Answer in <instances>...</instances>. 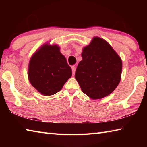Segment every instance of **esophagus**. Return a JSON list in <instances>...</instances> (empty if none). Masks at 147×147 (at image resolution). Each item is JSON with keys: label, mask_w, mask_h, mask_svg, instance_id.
I'll return each mask as SVG.
<instances>
[{"label": "esophagus", "mask_w": 147, "mask_h": 147, "mask_svg": "<svg viewBox=\"0 0 147 147\" xmlns=\"http://www.w3.org/2000/svg\"><path fill=\"white\" fill-rule=\"evenodd\" d=\"M71 69H72V72H73V76L74 75V73H75V71H76V67L75 66L73 65L71 67Z\"/></svg>", "instance_id": "esophagus-1"}]
</instances>
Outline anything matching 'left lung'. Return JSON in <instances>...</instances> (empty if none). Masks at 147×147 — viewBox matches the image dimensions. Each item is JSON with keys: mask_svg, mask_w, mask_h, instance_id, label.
I'll list each match as a JSON object with an SVG mask.
<instances>
[{"mask_svg": "<svg viewBox=\"0 0 147 147\" xmlns=\"http://www.w3.org/2000/svg\"><path fill=\"white\" fill-rule=\"evenodd\" d=\"M75 78L82 91L91 98L100 99L115 90L121 80L122 60L108 42L94 37L84 47Z\"/></svg>", "mask_w": 147, "mask_h": 147, "instance_id": "1", "label": "left lung"}]
</instances>
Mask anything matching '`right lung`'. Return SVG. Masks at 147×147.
<instances>
[{
  "label": "right lung",
  "instance_id": "1",
  "mask_svg": "<svg viewBox=\"0 0 147 147\" xmlns=\"http://www.w3.org/2000/svg\"><path fill=\"white\" fill-rule=\"evenodd\" d=\"M28 80L32 86L45 96L58 93L72 76L66 58L56 45L44 44L31 57Z\"/></svg>",
  "mask_w": 147,
  "mask_h": 147
}]
</instances>
